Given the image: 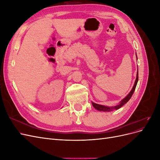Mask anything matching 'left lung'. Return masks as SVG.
I'll use <instances>...</instances> for the list:
<instances>
[{
    "instance_id": "8db88e82",
    "label": "left lung",
    "mask_w": 160,
    "mask_h": 160,
    "mask_svg": "<svg viewBox=\"0 0 160 160\" xmlns=\"http://www.w3.org/2000/svg\"><path fill=\"white\" fill-rule=\"evenodd\" d=\"M136 58H137V60H138V57H137V55H136ZM138 72H137V75H136V79H135V83L133 85V87L132 89L131 90V91L129 93V94L125 97V98H123L122 101H120L118 105H115V106H113V107H108V106H105V105H99V104H97V103H95L93 102H91L92 103V105H93V106L94 107L95 109H96L98 111H105V112H109V111H112L113 110H117L118 109H119L120 108H122V106L123 105H125V103H126L128 101L131 99V98H132V96L133 93V92L135 89V88H136V85H137V83H138Z\"/></svg>"
}]
</instances>
